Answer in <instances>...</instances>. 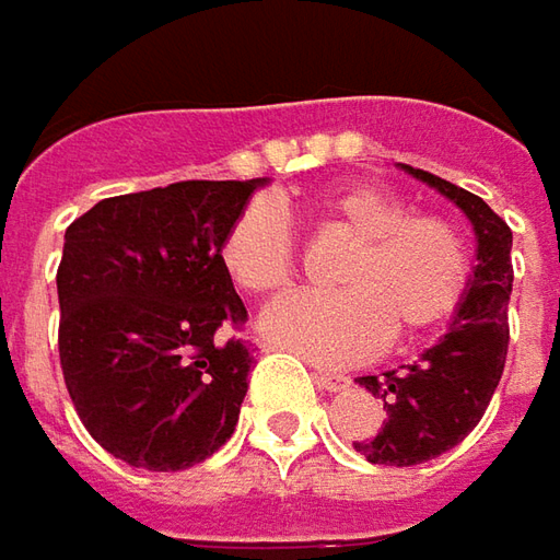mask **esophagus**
Returning a JSON list of instances; mask_svg holds the SVG:
<instances>
[{"mask_svg":"<svg viewBox=\"0 0 560 560\" xmlns=\"http://www.w3.org/2000/svg\"><path fill=\"white\" fill-rule=\"evenodd\" d=\"M313 378H316V385H323L328 392H341V388L351 385V378L345 376V373H331V370H316Z\"/></svg>","mask_w":560,"mask_h":560,"instance_id":"obj_1","label":"esophagus"}]
</instances>
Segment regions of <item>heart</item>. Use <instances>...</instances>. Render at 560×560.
Returning <instances> with one entry per match:
<instances>
[{"instance_id": "obj_1", "label": "heart", "mask_w": 560, "mask_h": 560, "mask_svg": "<svg viewBox=\"0 0 560 560\" xmlns=\"http://www.w3.org/2000/svg\"><path fill=\"white\" fill-rule=\"evenodd\" d=\"M313 222L353 241L338 294L284 298L262 331L316 363H357L385 348L392 331L420 338L442 328L467 301L474 254L464 229L435 209H410L401 194L370 182L338 184L313 200ZM225 276L250 298L291 288L301 244L269 200H250L219 241Z\"/></svg>"}]
</instances>
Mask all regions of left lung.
Returning a JSON list of instances; mask_svg holds the SVG:
<instances>
[{
  "mask_svg": "<svg viewBox=\"0 0 560 560\" xmlns=\"http://www.w3.org/2000/svg\"><path fill=\"white\" fill-rule=\"evenodd\" d=\"M413 178L432 184L467 212L476 232V269L467 301L451 319L445 338L398 370L363 376L385 401V423L373 439L353 442L370 464L413 467L464 442L482 420L508 360V301L514 284L511 229L482 197L423 168L404 165Z\"/></svg>",
  "mask_w": 560,
  "mask_h": 560,
  "instance_id": "left-lung-1",
  "label": "left lung"
}]
</instances>
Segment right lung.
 <instances>
[{"instance_id":"obj_1","label":"right lung","mask_w":560,"mask_h":560,"mask_svg":"<svg viewBox=\"0 0 560 560\" xmlns=\"http://www.w3.org/2000/svg\"><path fill=\"white\" fill-rule=\"evenodd\" d=\"M256 182L106 197L65 232L59 363L84 429L118 460L187 470L232 439L254 351L219 241Z\"/></svg>"}]
</instances>
